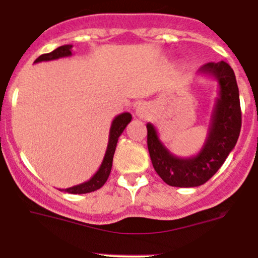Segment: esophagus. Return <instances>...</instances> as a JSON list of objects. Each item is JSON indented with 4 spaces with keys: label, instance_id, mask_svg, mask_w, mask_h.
Wrapping results in <instances>:
<instances>
[{
    "label": "esophagus",
    "instance_id": "1",
    "mask_svg": "<svg viewBox=\"0 0 258 258\" xmlns=\"http://www.w3.org/2000/svg\"><path fill=\"white\" fill-rule=\"evenodd\" d=\"M147 107L144 105V103H140L139 106L136 107V114L139 117H141V118H144V117L147 116Z\"/></svg>",
    "mask_w": 258,
    "mask_h": 258
}]
</instances>
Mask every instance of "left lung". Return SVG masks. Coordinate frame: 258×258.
<instances>
[{
  "label": "left lung",
  "instance_id": "obj_1",
  "mask_svg": "<svg viewBox=\"0 0 258 258\" xmlns=\"http://www.w3.org/2000/svg\"><path fill=\"white\" fill-rule=\"evenodd\" d=\"M200 74L218 82V97L211 114L209 135L196 156L177 157L161 142L152 123H147V147L153 168L170 186L197 187L204 184L223 165L235 148L241 131L240 93L233 70L225 61L210 62Z\"/></svg>",
  "mask_w": 258,
  "mask_h": 258
}]
</instances>
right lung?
<instances>
[{"label":"right lung","mask_w":258,"mask_h":258,"mask_svg":"<svg viewBox=\"0 0 258 258\" xmlns=\"http://www.w3.org/2000/svg\"><path fill=\"white\" fill-rule=\"evenodd\" d=\"M71 49H72V45H63L61 46V47L53 49V51L49 52V53L41 54L38 58H36L35 63H38V62H42V61H52V59L62 58V57H69L72 54ZM131 119H132V116L131 113L128 112H123L114 117L110 128L107 150H106L105 157H103V161L102 163H101L97 172L88 179V181L83 182V183L76 184V186L69 187V188L61 189V191L69 192V194H74V195L88 194V192H93L96 191V189L101 188V187L106 183V181H107L108 176H110L111 173V168H112L113 155H114V151H116L118 137L121 136V134L123 132V130L126 128L127 124L131 122Z\"/></svg>","instance_id":"obj_1"}]
</instances>
